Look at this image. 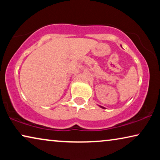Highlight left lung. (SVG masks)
I'll return each instance as SVG.
<instances>
[{"instance_id":"obj_1","label":"left lung","mask_w":160,"mask_h":160,"mask_svg":"<svg viewBox=\"0 0 160 160\" xmlns=\"http://www.w3.org/2000/svg\"><path fill=\"white\" fill-rule=\"evenodd\" d=\"M100 106V107H101V108H104V109H105V108H104V107H102V106Z\"/></svg>"}]
</instances>
